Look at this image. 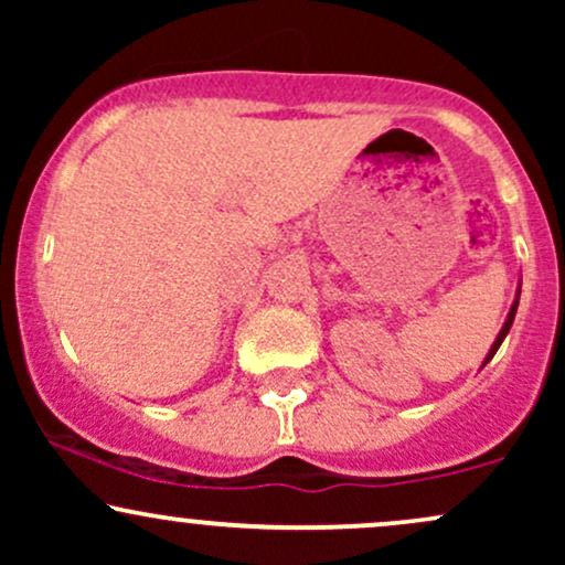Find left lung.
<instances>
[{"mask_svg":"<svg viewBox=\"0 0 565 565\" xmlns=\"http://www.w3.org/2000/svg\"><path fill=\"white\" fill-rule=\"evenodd\" d=\"M518 295H521V291H518ZM515 310H518V300L512 302V308H510V316H508V321H504V327H502V332L497 334V340H494V345H491V350H489V355H486V361H491V355L497 353L499 350V345H502V340L504 337H508V332H510V327H512V319H515Z\"/></svg>","mask_w":565,"mask_h":565,"instance_id":"left-lung-1","label":"left lung"}]
</instances>
